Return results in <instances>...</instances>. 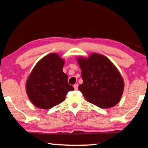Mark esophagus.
I'll return each mask as SVG.
<instances>
[{
  "instance_id": "obj_1",
  "label": "esophagus",
  "mask_w": 148,
  "mask_h": 148,
  "mask_svg": "<svg viewBox=\"0 0 148 148\" xmlns=\"http://www.w3.org/2000/svg\"><path fill=\"white\" fill-rule=\"evenodd\" d=\"M78 87H79V85L77 84V83H76V84H75L74 85V90H78Z\"/></svg>"
}]
</instances>
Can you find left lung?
Returning <instances> with one entry per match:
<instances>
[{"instance_id":"1","label":"left lung","mask_w":148,"mask_h":148,"mask_svg":"<svg viewBox=\"0 0 148 148\" xmlns=\"http://www.w3.org/2000/svg\"><path fill=\"white\" fill-rule=\"evenodd\" d=\"M77 62L83 80L79 90L85 99L103 109L116 106L121 99L124 81L112 62L97 53L79 57Z\"/></svg>"}]
</instances>
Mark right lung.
Here are the masks:
<instances>
[{"instance_id": "add662e5", "label": "right lung", "mask_w": 148, "mask_h": 148, "mask_svg": "<svg viewBox=\"0 0 148 148\" xmlns=\"http://www.w3.org/2000/svg\"><path fill=\"white\" fill-rule=\"evenodd\" d=\"M65 60L56 53L46 55L36 64L26 81V92L34 106L48 110L63 102L74 89L63 72Z\"/></svg>"}]
</instances>
